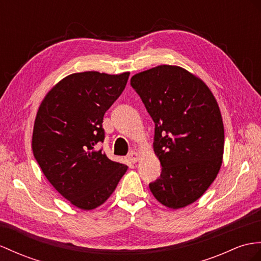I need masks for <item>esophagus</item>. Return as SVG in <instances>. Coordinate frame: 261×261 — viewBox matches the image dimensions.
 <instances>
[{
    "instance_id": "esophagus-1",
    "label": "esophagus",
    "mask_w": 261,
    "mask_h": 261,
    "mask_svg": "<svg viewBox=\"0 0 261 261\" xmlns=\"http://www.w3.org/2000/svg\"><path fill=\"white\" fill-rule=\"evenodd\" d=\"M128 160L132 162V163H137L138 160H139V155L137 154V152L135 150H130L128 152Z\"/></svg>"
}]
</instances>
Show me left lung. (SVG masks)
Listing matches in <instances>:
<instances>
[{"instance_id": "8db88e82", "label": "left lung", "mask_w": 261, "mask_h": 261, "mask_svg": "<svg viewBox=\"0 0 261 261\" xmlns=\"http://www.w3.org/2000/svg\"><path fill=\"white\" fill-rule=\"evenodd\" d=\"M130 85L155 123L152 145L162 173L149 184L150 192L168 208L193 204L222 163L225 132L217 100L204 82L179 66L135 74Z\"/></svg>"}]
</instances>
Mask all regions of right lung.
I'll return each instance as SVG.
<instances>
[{"instance_id": "add662e5", "label": "right lung", "mask_w": 261, "mask_h": 261, "mask_svg": "<svg viewBox=\"0 0 261 261\" xmlns=\"http://www.w3.org/2000/svg\"><path fill=\"white\" fill-rule=\"evenodd\" d=\"M129 73H74L60 81L37 111L32 149L47 180L72 205L84 211L109 199L126 173L96 145L103 143V118L123 93Z\"/></svg>"}]
</instances>
